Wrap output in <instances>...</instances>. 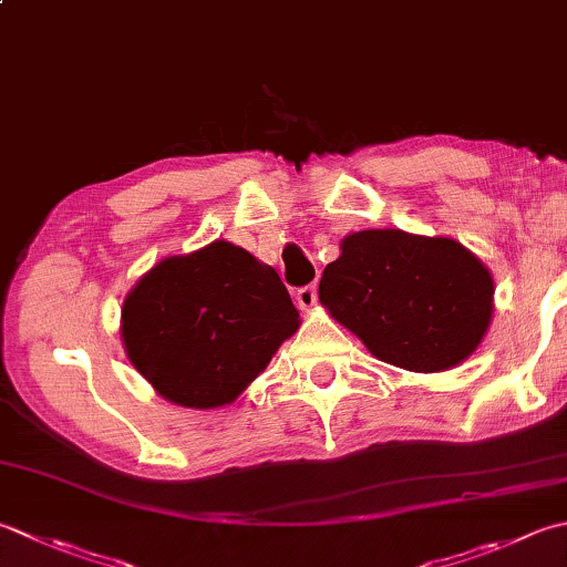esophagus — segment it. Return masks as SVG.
Listing matches in <instances>:
<instances>
[{"instance_id":"esophagus-1","label":"esophagus","mask_w":567,"mask_h":567,"mask_svg":"<svg viewBox=\"0 0 567 567\" xmlns=\"http://www.w3.org/2000/svg\"><path fill=\"white\" fill-rule=\"evenodd\" d=\"M297 305H299V309H305V312H309V309H315L317 307V285L299 287V290H297Z\"/></svg>"}]
</instances>
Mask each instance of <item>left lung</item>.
Here are the masks:
<instances>
[{
    "label": "left lung",
    "instance_id": "8db88e82",
    "mask_svg": "<svg viewBox=\"0 0 567 567\" xmlns=\"http://www.w3.org/2000/svg\"><path fill=\"white\" fill-rule=\"evenodd\" d=\"M321 272L319 302L375 359L450 371L480 349L494 315L489 268L445 236L401 228L349 233Z\"/></svg>",
    "mask_w": 567,
    "mask_h": 567
}]
</instances>
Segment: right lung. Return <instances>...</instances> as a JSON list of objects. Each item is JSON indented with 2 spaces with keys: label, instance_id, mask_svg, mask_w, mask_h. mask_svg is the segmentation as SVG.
Masks as SVG:
<instances>
[{
  "label": "right lung",
  "instance_id": "obj_1",
  "mask_svg": "<svg viewBox=\"0 0 567 567\" xmlns=\"http://www.w3.org/2000/svg\"><path fill=\"white\" fill-rule=\"evenodd\" d=\"M302 324L270 265L228 240L169 255L122 302L130 363L169 403L214 410L236 401Z\"/></svg>",
  "mask_w": 567,
  "mask_h": 567
}]
</instances>
